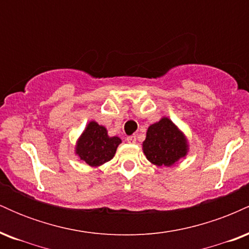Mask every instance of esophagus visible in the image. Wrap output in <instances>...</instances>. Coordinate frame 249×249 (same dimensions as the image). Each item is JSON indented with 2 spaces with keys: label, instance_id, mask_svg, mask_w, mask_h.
<instances>
[{
  "label": "esophagus",
  "instance_id": "1",
  "mask_svg": "<svg viewBox=\"0 0 249 249\" xmlns=\"http://www.w3.org/2000/svg\"><path fill=\"white\" fill-rule=\"evenodd\" d=\"M136 136H128L127 138H126V141H127V142H130V144H134V142H136Z\"/></svg>",
  "mask_w": 249,
  "mask_h": 249
}]
</instances>
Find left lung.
Returning <instances> with one entry per match:
<instances>
[{
	"label": "left lung",
	"mask_w": 249,
	"mask_h": 249,
	"mask_svg": "<svg viewBox=\"0 0 249 249\" xmlns=\"http://www.w3.org/2000/svg\"><path fill=\"white\" fill-rule=\"evenodd\" d=\"M142 152L147 160L157 166H173L186 157L188 142L186 136L167 117L150 125L142 142Z\"/></svg>",
	"instance_id": "8db88e82"
}]
</instances>
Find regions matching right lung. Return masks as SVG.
Returning a JSON list of instances; mask_svg holds the SVG:
<instances>
[{"label":"right lung","instance_id":"1","mask_svg":"<svg viewBox=\"0 0 249 249\" xmlns=\"http://www.w3.org/2000/svg\"><path fill=\"white\" fill-rule=\"evenodd\" d=\"M121 142L119 137H110L107 127L91 121L76 142L75 153L89 166L98 167L115 157Z\"/></svg>","mask_w":249,"mask_h":249}]
</instances>
